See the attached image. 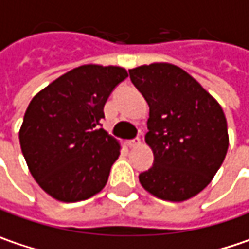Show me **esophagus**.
Segmentation results:
<instances>
[{
	"instance_id": "34e87169",
	"label": "esophagus",
	"mask_w": 249,
	"mask_h": 249,
	"mask_svg": "<svg viewBox=\"0 0 249 249\" xmlns=\"http://www.w3.org/2000/svg\"><path fill=\"white\" fill-rule=\"evenodd\" d=\"M140 144H142V140H140L139 137L127 142V146H129V147H137V146H140Z\"/></svg>"
}]
</instances>
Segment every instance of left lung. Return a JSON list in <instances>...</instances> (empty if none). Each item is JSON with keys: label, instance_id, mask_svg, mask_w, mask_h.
I'll list each match as a JSON object with an SVG mask.
<instances>
[{"label": "left lung", "instance_id": "8db88e82", "mask_svg": "<svg viewBox=\"0 0 249 249\" xmlns=\"http://www.w3.org/2000/svg\"><path fill=\"white\" fill-rule=\"evenodd\" d=\"M129 73L150 107L146 143L154 164L139 181L160 200L186 201L211 183L225 159L230 137L222 107L173 63L142 65Z\"/></svg>", "mask_w": 249, "mask_h": 249}]
</instances>
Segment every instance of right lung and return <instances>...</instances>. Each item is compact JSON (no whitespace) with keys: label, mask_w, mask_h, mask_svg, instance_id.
Returning a JSON list of instances; mask_svg holds the SVG:
<instances>
[{"label":"right lung","mask_w":249,"mask_h":249,"mask_svg":"<svg viewBox=\"0 0 249 249\" xmlns=\"http://www.w3.org/2000/svg\"><path fill=\"white\" fill-rule=\"evenodd\" d=\"M126 78L122 66L82 65L51 82L28 105L21 150L35 181L55 200H88L106 186L122 147L99 124L109 95Z\"/></svg>","instance_id":"obj_1"}]
</instances>
